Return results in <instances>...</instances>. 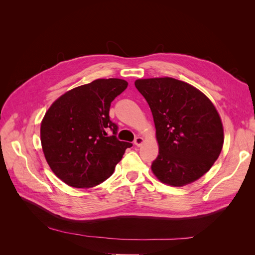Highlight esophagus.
<instances>
[{"label":"esophagus","mask_w":255,"mask_h":255,"mask_svg":"<svg viewBox=\"0 0 255 255\" xmlns=\"http://www.w3.org/2000/svg\"><path fill=\"white\" fill-rule=\"evenodd\" d=\"M142 142H143V138H142V137L138 136V137L135 138V140H134V144H135V145L140 146V145L142 144Z\"/></svg>","instance_id":"obj_1"}]
</instances>
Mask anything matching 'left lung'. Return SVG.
Here are the masks:
<instances>
[{"instance_id": "8db88e82", "label": "left lung", "mask_w": 255, "mask_h": 255, "mask_svg": "<svg viewBox=\"0 0 255 255\" xmlns=\"http://www.w3.org/2000/svg\"><path fill=\"white\" fill-rule=\"evenodd\" d=\"M148 102L156 128L158 155L153 174L164 184L181 187L204 175L222 150L220 116L202 91L172 78L136 80Z\"/></svg>"}]
</instances>
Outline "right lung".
<instances>
[{
	"instance_id": "add662e5",
	"label": "right lung",
	"mask_w": 255,
	"mask_h": 255,
	"mask_svg": "<svg viewBox=\"0 0 255 255\" xmlns=\"http://www.w3.org/2000/svg\"><path fill=\"white\" fill-rule=\"evenodd\" d=\"M127 87L125 80L98 79L67 91L45 113L40 126L44 157L69 186L90 188L104 182L132 146L116 138L118 127L110 120L111 103Z\"/></svg>"
}]
</instances>
